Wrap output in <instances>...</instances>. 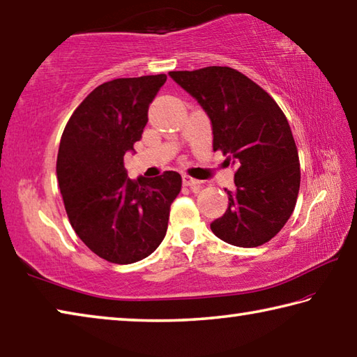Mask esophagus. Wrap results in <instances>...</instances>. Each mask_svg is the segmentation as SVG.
<instances>
[{
    "label": "esophagus",
    "instance_id": "esophagus-1",
    "mask_svg": "<svg viewBox=\"0 0 357 357\" xmlns=\"http://www.w3.org/2000/svg\"><path fill=\"white\" fill-rule=\"evenodd\" d=\"M183 184L185 187H190V189H198L202 183H200V181H197V179H193L190 176H187V174H184V176H183Z\"/></svg>",
    "mask_w": 357,
    "mask_h": 357
}]
</instances>
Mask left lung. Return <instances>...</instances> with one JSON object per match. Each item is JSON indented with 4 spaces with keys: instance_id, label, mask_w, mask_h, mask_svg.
Masks as SVG:
<instances>
[{
    "instance_id": "8db88e82",
    "label": "left lung",
    "mask_w": 357,
    "mask_h": 357,
    "mask_svg": "<svg viewBox=\"0 0 357 357\" xmlns=\"http://www.w3.org/2000/svg\"><path fill=\"white\" fill-rule=\"evenodd\" d=\"M168 75L208 114L214 151L236 165V190H225L228 208L211 229L231 245L268 243L293 214L301 184L298 148L285 114L236 69L209 66Z\"/></svg>"
}]
</instances>
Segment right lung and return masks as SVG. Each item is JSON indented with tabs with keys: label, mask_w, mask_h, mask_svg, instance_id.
<instances>
[{
	"label": "right lung",
	"mask_w": 357,
	"mask_h": 357,
	"mask_svg": "<svg viewBox=\"0 0 357 357\" xmlns=\"http://www.w3.org/2000/svg\"><path fill=\"white\" fill-rule=\"evenodd\" d=\"M165 82L159 74L99 84L77 107L59 143L56 174L70 225L110 263L140 261L160 245L183 184L176 172L132 181L124 168Z\"/></svg>",
	"instance_id": "obj_1"
}]
</instances>
